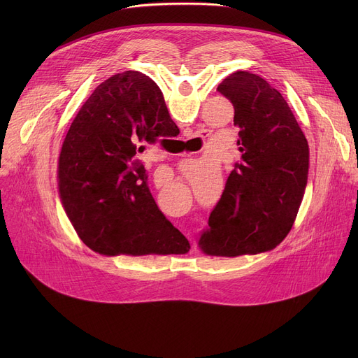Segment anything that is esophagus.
<instances>
[{
    "label": "esophagus",
    "mask_w": 358,
    "mask_h": 358,
    "mask_svg": "<svg viewBox=\"0 0 358 358\" xmlns=\"http://www.w3.org/2000/svg\"><path fill=\"white\" fill-rule=\"evenodd\" d=\"M193 247H194V245H193Z\"/></svg>",
    "instance_id": "esophagus-1"
}]
</instances>
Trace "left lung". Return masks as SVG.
Returning <instances> with one entry per match:
<instances>
[{
	"mask_svg": "<svg viewBox=\"0 0 358 358\" xmlns=\"http://www.w3.org/2000/svg\"><path fill=\"white\" fill-rule=\"evenodd\" d=\"M217 91L234 106L242 157L199 245L216 257L270 251L297 216L308 181V141L283 96L258 75L238 71Z\"/></svg>",
	"mask_w": 358,
	"mask_h": 358,
	"instance_id": "obj_1",
	"label": "left lung"
}]
</instances>
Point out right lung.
I'll return each mask as SVG.
<instances>
[{"label":"right lung","mask_w":358,"mask_h":358,"mask_svg":"<svg viewBox=\"0 0 358 358\" xmlns=\"http://www.w3.org/2000/svg\"><path fill=\"white\" fill-rule=\"evenodd\" d=\"M176 126L159 87L138 71L101 83L73 119L58 166L59 194L81 241L103 255L185 254L187 238L149 192L136 154Z\"/></svg>","instance_id":"1"}]
</instances>
